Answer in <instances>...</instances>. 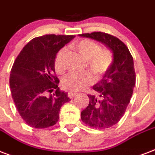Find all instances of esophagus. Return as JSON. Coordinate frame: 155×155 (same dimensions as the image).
<instances>
[{
    "instance_id": "1",
    "label": "esophagus",
    "mask_w": 155,
    "mask_h": 155,
    "mask_svg": "<svg viewBox=\"0 0 155 155\" xmlns=\"http://www.w3.org/2000/svg\"><path fill=\"white\" fill-rule=\"evenodd\" d=\"M76 94H77L76 92H72V91H70V92L68 93V96H69V99H74V96H75Z\"/></svg>"
}]
</instances>
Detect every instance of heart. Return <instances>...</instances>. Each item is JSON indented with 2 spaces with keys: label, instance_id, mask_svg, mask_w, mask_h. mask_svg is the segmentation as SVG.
<instances>
[{
  "label": "heart",
  "instance_id": "obj_1",
  "mask_svg": "<svg viewBox=\"0 0 155 155\" xmlns=\"http://www.w3.org/2000/svg\"><path fill=\"white\" fill-rule=\"evenodd\" d=\"M76 48L86 61L89 69L96 75L104 74L110 68L113 57L111 51L101 49L99 44L90 39H84L76 44ZM66 48L61 49L56 57V68L59 71L64 69V56ZM93 81V78L89 72H72L64 77L62 85L68 91H78L85 88Z\"/></svg>",
  "mask_w": 155,
  "mask_h": 155
}]
</instances>
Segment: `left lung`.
<instances>
[{
	"label": "left lung",
	"mask_w": 155,
	"mask_h": 155,
	"mask_svg": "<svg viewBox=\"0 0 155 155\" xmlns=\"http://www.w3.org/2000/svg\"><path fill=\"white\" fill-rule=\"evenodd\" d=\"M104 44L113 54L111 66L103 78L93 86L87 107L81 112L86 124L95 129H107L119 122L125 112L136 83L134 59L129 48L118 38L103 32L79 35Z\"/></svg>",
	"instance_id": "8db88e82"
}]
</instances>
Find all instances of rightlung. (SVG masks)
<instances>
[{
	"mask_svg": "<svg viewBox=\"0 0 155 155\" xmlns=\"http://www.w3.org/2000/svg\"><path fill=\"white\" fill-rule=\"evenodd\" d=\"M74 37L46 35L35 38L14 61L9 77L12 98L21 118L32 128L56 124L61 106L70 101L66 92L60 91L59 79L53 74L56 54Z\"/></svg>",
	"mask_w": 155,
	"mask_h": 155,
	"instance_id": "right-lung-1",
	"label": "right lung"
}]
</instances>
